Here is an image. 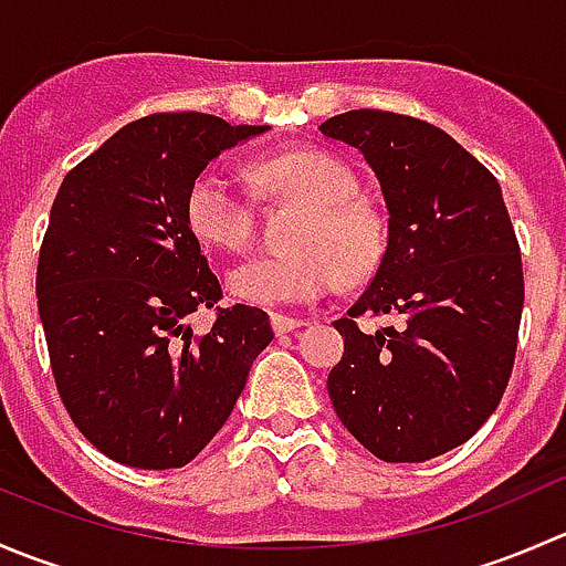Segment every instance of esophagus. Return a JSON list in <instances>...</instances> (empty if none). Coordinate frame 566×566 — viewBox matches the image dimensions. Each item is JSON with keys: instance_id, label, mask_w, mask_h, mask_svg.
<instances>
[{"instance_id": "34e87169", "label": "esophagus", "mask_w": 566, "mask_h": 566, "mask_svg": "<svg viewBox=\"0 0 566 566\" xmlns=\"http://www.w3.org/2000/svg\"><path fill=\"white\" fill-rule=\"evenodd\" d=\"M271 325H273V331H276V336H282V334H293L295 328H301V325H306L304 319H298V317H287V315H271Z\"/></svg>"}]
</instances>
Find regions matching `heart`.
Segmentation results:
<instances>
[{
	"instance_id": "heart-1",
	"label": "heart",
	"mask_w": 566,
	"mask_h": 566,
	"mask_svg": "<svg viewBox=\"0 0 566 566\" xmlns=\"http://www.w3.org/2000/svg\"><path fill=\"white\" fill-rule=\"evenodd\" d=\"M256 177L271 191L304 205L293 227V249L254 254L227 273V287L251 306L315 304L339 276L358 282L378 268L384 227L356 199V175L323 150H293L256 164ZM186 219L193 235L219 249L249 241L254 213L241 182L227 169L205 167L186 193Z\"/></svg>"
}]
</instances>
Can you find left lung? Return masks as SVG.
I'll return each mask as SVG.
<instances>
[{
  "mask_svg": "<svg viewBox=\"0 0 566 566\" xmlns=\"http://www.w3.org/2000/svg\"><path fill=\"white\" fill-rule=\"evenodd\" d=\"M378 175L389 238L361 298L334 319L345 356L328 397L350 436L386 462H424L490 419L515 367L521 247L501 186L447 130L356 108L319 125ZM364 314L397 326L364 335Z\"/></svg>",
  "mask_w": 566,
  "mask_h": 566,
  "instance_id": "1",
  "label": "left lung"
}]
</instances>
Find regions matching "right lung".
Masks as SVG:
<instances>
[{
  "instance_id": "1",
  "label": "right lung",
  "mask_w": 566,
  "mask_h": 566,
  "mask_svg": "<svg viewBox=\"0 0 566 566\" xmlns=\"http://www.w3.org/2000/svg\"><path fill=\"white\" fill-rule=\"evenodd\" d=\"M268 125L161 112L119 128L71 169L38 260L51 375L98 452L145 471L188 465L224 427L271 319L219 306L221 282L186 219L191 180ZM216 308L193 335L185 317Z\"/></svg>"
}]
</instances>
